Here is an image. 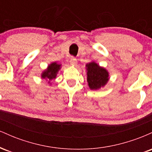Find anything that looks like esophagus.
Masks as SVG:
<instances>
[{"mask_svg": "<svg viewBox=\"0 0 152 152\" xmlns=\"http://www.w3.org/2000/svg\"><path fill=\"white\" fill-rule=\"evenodd\" d=\"M70 63L72 65H76V58L74 56H71L70 58Z\"/></svg>", "mask_w": 152, "mask_h": 152, "instance_id": "obj_1", "label": "esophagus"}]
</instances>
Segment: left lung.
I'll list each match as a JSON object with an SVG mask.
<instances>
[{"label":"left lung","mask_w":152,"mask_h":152,"mask_svg":"<svg viewBox=\"0 0 152 152\" xmlns=\"http://www.w3.org/2000/svg\"><path fill=\"white\" fill-rule=\"evenodd\" d=\"M87 81L91 90H96L104 86L109 81V73L95 62L86 64Z\"/></svg>","instance_id":"1"}]
</instances>
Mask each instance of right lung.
I'll list each match as a JSON object with an SVG mask.
<instances>
[{
    "label": "right lung",
    "mask_w": 152,
    "mask_h": 152,
    "mask_svg": "<svg viewBox=\"0 0 152 152\" xmlns=\"http://www.w3.org/2000/svg\"><path fill=\"white\" fill-rule=\"evenodd\" d=\"M60 67L61 64H57L56 62L52 63L51 64L48 66V69L46 71H43L42 75H41V77L43 78H46L48 81L53 79L56 76V74L59 69H60Z\"/></svg>",
    "instance_id": "add662e5"
}]
</instances>
